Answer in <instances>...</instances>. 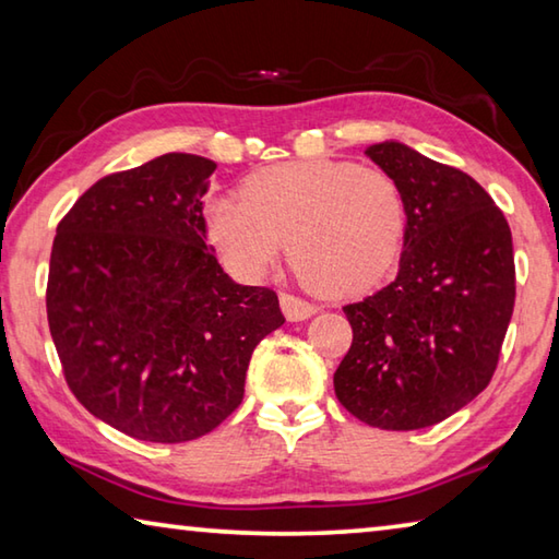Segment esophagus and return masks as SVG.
Segmentation results:
<instances>
[{"mask_svg": "<svg viewBox=\"0 0 559 559\" xmlns=\"http://www.w3.org/2000/svg\"><path fill=\"white\" fill-rule=\"evenodd\" d=\"M281 308H283V316L288 320H306L316 313V306L313 302L302 300L298 296H293V293H281Z\"/></svg>", "mask_w": 559, "mask_h": 559, "instance_id": "34e87169", "label": "esophagus"}]
</instances>
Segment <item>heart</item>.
<instances>
[{
    "instance_id": "1",
    "label": "heart",
    "mask_w": 559,
    "mask_h": 559,
    "mask_svg": "<svg viewBox=\"0 0 559 559\" xmlns=\"http://www.w3.org/2000/svg\"><path fill=\"white\" fill-rule=\"evenodd\" d=\"M212 241L231 271L259 278L288 241L290 266L318 293L347 296L380 281L400 259L406 200L380 167L306 159L261 169L241 200H214Z\"/></svg>"
}]
</instances>
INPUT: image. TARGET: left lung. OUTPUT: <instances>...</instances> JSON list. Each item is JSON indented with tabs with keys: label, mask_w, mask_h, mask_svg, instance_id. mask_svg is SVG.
Masks as SVG:
<instances>
[{
	"label": "left lung",
	"mask_w": 559,
	"mask_h": 559,
	"mask_svg": "<svg viewBox=\"0 0 559 559\" xmlns=\"http://www.w3.org/2000/svg\"><path fill=\"white\" fill-rule=\"evenodd\" d=\"M402 187L396 278L343 313L353 345L335 394L386 431L433 427L486 390L515 306L513 236L476 179L400 143L367 150Z\"/></svg>",
	"instance_id": "obj_1"
}]
</instances>
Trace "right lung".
I'll use <instances>...</instances> for the list:
<instances>
[{
    "mask_svg": "<svg viewBox=\"0 0 559 559\" xmlns=\"http://www.w3.org/2000/svg\"><path fill=\"white\" fill-rule=\"evenodd\" d=\"M212 159L167 153L98 179L56 226L46 318L66 384L140 441L182 443L243 400L249 359L286 323L206 246Z\"/></svg>",
    "mask_w": 559,
    "mask_h": 559,
    "instance_id": "add662e5",
    "label": "right lung"
}]
</instances>
